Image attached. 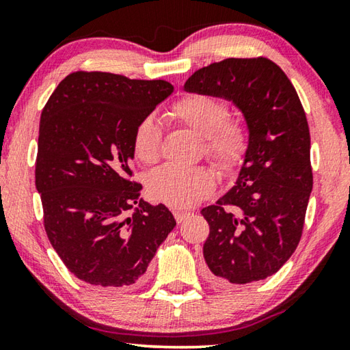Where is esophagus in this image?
<instances>
[{
	"label": "esophagus",
	"instance_id": "34e87169",
	"mask_svg": "<svg viewBox=\"0 0 350 350\" xmlns=\"http://www.w3.org/2000/svg\"><path fill=\"white\" fill-rule=\"evenodd\" d=\"M189 215H191V213H189V211H180V210L174 211V217H176L177 224H180V222L185 221V219H187Z\"/></svg>",
	"mask_w": 350,
	"mask_h": 350
}]
</instances>
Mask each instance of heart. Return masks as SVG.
<instances>
[{
	"label": "heart",
	"instance_id": "heart-1",
	"mask_svg": "<svg viewBox=\"0 0 350 350\" xmlns=\"http://www.w3.org/2000/svg\"><path fill=\"white\" fill-rule=\"evenodd\" d=\"M168 117L205 137V152L219 171L234 173L244 163L250 134L247 123L228 117V103L224 98L204 92H189L171 105ZM135 157L146 165L162 156V128L152 116H146L133 133ZM146 187L156 200L176 208L199 204L215 191L216 179L210 168H180L163 165L146 179Z\"/></svg>",
	"mask_w": 350,
	"mask_h": 350
}]
</instances>
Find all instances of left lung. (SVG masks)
I'll return each instance as SVG.
<instances>
[{"mask_svg": "<svg viewBox=\"0 0 350 350\" xmlns=\"http://www.w3.org/2000/svg\"><path fill=\"white\" fill-rule=\"evenodd\" d=\"M185 91L227 98L245 117L250 146L236 185L200 211L210 225L205 262L221 282L276 273L303 234L313 174L310 133L292 81L269 58H227L185 81Z\"/></svg>", "mask_w": 350, "mask_h": 350, "instance_id": "obj_1", "label": "left lung"}]
</instances>
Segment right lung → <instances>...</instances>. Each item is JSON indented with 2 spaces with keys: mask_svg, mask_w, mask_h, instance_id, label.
<instances>
[{
  "mask_svg": "<svg viewBox=\"0 0 350 350\" xmlns=\"http://www.w3.org/2000/svg\"><path fill=\"white\" fill-rule=\"evenodd\" d=\"M173 90L165 80L77 70L41 112L35 187L44 230L81 281L134 286L176 227L167 206L140 199L131 179L134 128Z\"/></svg>",
  "mask_w": 350,
  "mask_h": 350,
  "instance_id": "right-lung-1",
  "label": "right lung"
}]
</instances>
